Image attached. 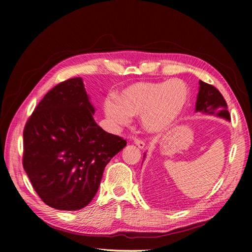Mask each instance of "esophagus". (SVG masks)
I'll list each match as a JSON object with an SVG mask.
<instances>
[{"label": "esophagus", "mask_w": 252, "mask_h": 252, "mask_svg": "<svg viewBox=\"0 0 252 252\" xmlns=\"http://www.w3.org/2000/svg\"><path fill=\"white\" fill-rule=\"evenodd\" d=\"M134 144L138 146L140 149H145V143L139 139H135L134 140Z\"/></svg>", "instance_id": "1"}]
</instances>
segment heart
<instances>
[{
  "mask_svg": "<svg viewBox=\"0 0 252 252\" xmlns=\"http://www.w3.org/2000/svg\"><path fill=\"white\" fill-rule=\"evenodd\" d=\"M189 100L184 81L136 82L104 103V113L110 125L120 129L129 125L131 116H140L143 128L152 134L165 133L178 123Z\"/></svg>",
  "mask_w": 252,
  "mask_h": 252,
  "instance_id": "obj_1",
  "label": "heart"
}]
</instances>
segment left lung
<instances>
[{
    "label": "left lung",
    "mask_w": 252,
    "mask_h": 252,
    "mask_svg": "<svg viewBox=\"0 0 252 252\" xmlns=\"http://www.w3.org/2000/svg\"><path fill=\"white\" fill-rule=\"evenodd\" d=\"M199 94L195 103V112H202L208 116L230 121V114L227 109V104L220 91L209 84L199 81ZM144 155V158H145Z\"/></svg>",
    "instance_id": "left-lung-1"
}]
</instances>
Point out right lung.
I'll use <instances>...</instances> for the list:
<instances>
[{
	"instance_id": "obj_1",
	"label": "right lung",
	"mask_w": 252,
	"mask_h": 252,
	"mask_svg": "<svg viewBox=\"0 0 252 252\" xmlns=\"http://www.w3.org/2000/svg\"><path fill=\"white\" fill-rule=\"evenodd\" d=\"M83 80L69 79L43 97L24 128L23 166L42 201L79 210L94 197L106 165L126 141L94 119Z\"/></svg>"
}]
</instances>
